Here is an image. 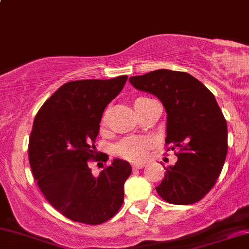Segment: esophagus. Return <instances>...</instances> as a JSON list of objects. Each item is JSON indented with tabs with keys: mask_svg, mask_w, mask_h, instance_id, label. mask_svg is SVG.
I'll return each instance as SVG.
<instances>
[{
	"mask_svg": "<svg viewBox=\"0 0 249 249\" xmlns=\"http://www.w3.org/2000/svg\"><path fill=\"white\" fill-rule=\"evenodd\" d=\"M145 166V164H133V170H141Z\"/></svg>",
	"mask_w": 249,
	"mask_h": 249,
	"instance_id": "1",
	"label": "esophagus"
}]
</instances>
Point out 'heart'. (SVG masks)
Wrapping results in <instances>:
<instances>
[{"label": "heart", "mask_w": 249, "mask_h": 249, "mask_svg": "<svg viewBox=\"0 0 249 249\" xmlns=\"http://www.w3.org/2000/svg\"><path fill=\"white\" fill-rule=\"evenodd\" d=\"M152 145V140L146 136L127 137L115 146V152L120 157L127 160L141 162L146 158Z\"/></svg>", "instance_id": "heart-1"}]
</instances>
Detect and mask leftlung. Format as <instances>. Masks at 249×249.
<instances>
[{
  "mask_svg": "<svg viewBox=\"0 0 249 249\" xmlns=\"http://www.w3.org/2000/svg\"><path fill=\"white\" fill-rule=\"evenodd\" d=\"M130 84L161 101L166 110V144L180 149L156 190L172 204L203 198L218 179L228 153V124L216 98L198 79L159 69L133 76Z\"/></svg>",
  "mask_w": 249,
  "mask_h": 249,
  "instance_id": "left-lung-1",
  "label": "left lung"
}]
</instances>
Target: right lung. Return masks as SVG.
Wrapping results in <instances>:
<instances>
[{"label":"right lung","mask_w":249,"mask_h":249,"mask_svg":"<svg viewBox=\"0 0 249 249\" xmlns=\"http://www.w3.org/2000/svg\"><path fill=\"white\" fill-rule=\"evenodd\" d=\"M127 78L124 75L66 83L36 115L29 142L31 170L46 199L73 222L105 223L124 203L129 162L113 159L94 177L88 161L98 157L94 142L101 116ZM100 159L107 161L108 157Z\"/></svg>","instance_id":"add662e5"}]
</instances>
